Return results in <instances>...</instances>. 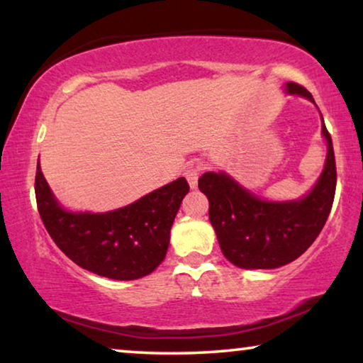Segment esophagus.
Returning <instances> with one entry per match:
<instances>
[{"instance_id": "obj_1", "label": "esophagus", "mask_w": 363, "mask_h": 363, "mask_svg": "<svg viewBox=\"0 0 363 363\" xmlns=\"http://www.w3.org/2000/svg\"><path fill=\"white\" fill-rule=\"evenodd\" d=\"M200 170L201 167L198 165H190L185 170V178L188 180V183H190L191 188H196L198 185V175H200Z\"/></svg>"}]
</instances>
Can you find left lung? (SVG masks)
Wrapping results in <instances>:
<instances>
[{
	"label": "left lung",
	"instance_id": "8db88e82",
	"mask_svg": "<svg viewBox=\"0 0 363 363\" xmlns=\"http://www.w3.org/2000/svg\"><path fill=\"white\" fill-rule=\"evenodd\" d=\"M284 92L315 104L299 84L286 82ZM322 137L327 142L324 170L297 200H266L223 170L200 177L198 188L210 201L211 226L228 261L242 269H274L297 259L315 241L329 218L337 185L334 147L324 118Z\"/></svg>",
	"mask_w": 363,
	"mask_h": 363
}]
</instances>
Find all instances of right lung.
<instances>
[{
  "label": "right lung",
  "instance_id": "right-lung-1",
  "mask_svg": "<svg viewBox=\"0 0 363 363\" xmlns=\"http://www.w3.org/2000/svg\"><path fill=\"white\" fill-rule=\"evenodd\" d=\"M34 188L44 226L69 259L97 276L133 281L165 259L172 225L190 185L180 177L117 210L71 211L54 196L38 158Z\"/></svg>",
  "mask_w": 363,
  "mask_h": 363
}]
</instances>
